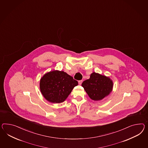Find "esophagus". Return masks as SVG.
Here are the masks:
<instances>
[{
    "label": "esophagus",
    "mask_w": 148,
    "mask_h": 148,
    "mask_svg": "<svg viewBox=\"0 0 148 148\" xmlns=\"http://www.w3.org/2000/svg\"><path fill=\"white\" fill-rule=\"evenodd\" d=\"M82 82H83V80H80L78 81V83H79V85H81L82 83Z\"/></svg>",
    "instance_id": "esophagus-1"
}]
</instances>
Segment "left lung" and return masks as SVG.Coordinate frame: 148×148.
I'll list each match as a JSON object with an SVG mask.
<instances>
[{"mask_svg":"<svg viewBox=\"0 0 148 148\" xmlns=\"http://www.w3.org/2000/svg\"><path fill=\"white\" fill-rule=\"evenodd\" d=\"M82 85L91 99L98 101L110 95L113 83L109 77L93 72L90 78L84 81Z\"/></svg>","mask_w":148,"mask_h":148,"instance_id":"1","label":"left lung"}]
</instances>
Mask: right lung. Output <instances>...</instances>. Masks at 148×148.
<instances>
[{
	"instance_id": "add662e5",
	"label": "right lung",
	"mask_w": 148,
	"mask_h": 148,
	"mask_svg": "<svg viewBox=\"0 0 148 148\" xmlns=\"http://www.w3.org/2000/svg\"><path fill=\"white\" fill-rule=\"evenodd\" d=\"M78 82L63 71L54 70L46 73L40 80L43 96L52 103H61L68 98Z\"/></svg>"
}]
</instances>
